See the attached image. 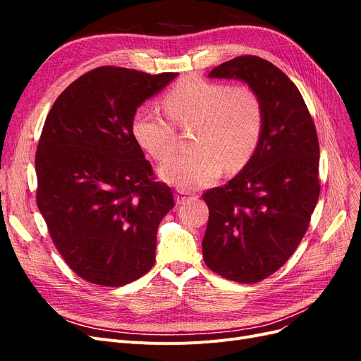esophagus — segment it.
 I'll list each match as a JSON object with an SVG mask.
<instances>
[{
	"label": "esophagus",
	"instance_id": "34e87169",
	"mask_svg": "<svg viewBox=\"0 0 361 361\" xmlns=\"http://www.w3.org/2000/svg\"><path fill=\"white\" fill-rule=\"evenodd\" d=\"M188 199H190V195L183 191H176V194H174V200H176V204H183Z\"/></svg>",
	"mask_w": 361,
	"mask_h": 361
}]
</instances>
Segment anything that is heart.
<instances>
[{
    "label": "heart",
    "mask_w": 361,
    "mask_h": 361,
    "mask_svg": "<svg viewBox=\"0 0 361 361\" xmlns=\"http://www.w3.org/2000/svg\"><path fill=\"white\" fill-rule=\"evenodd\" d=\"M162 104L175 125L194 126L195 149L171 157L159 167L161 178L183 191L211 185L221 174L223 166L227 170L243 169L257 149L264 106L248 85L227 87L188 76L173 87ZM171 123L152 108L140 106L130 128L140 146L162 161L176 147V128Z\"/></svg>",
    "instance_id": "obj_1"
}]
</instances>
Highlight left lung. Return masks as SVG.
Returning <instances> with one entry per match:
<instances>
[{
	"mask_svg": "<svg viewBox=\"0 0 361 361\" xmlns=\"http://www.w3.org/2000/svg\"><path fill=\"white\" fill-rule=\"evenodd\" d=\"M209 78L248 84L264 106L253 157L224 187L203 194L204 264L227 280L256 283L286 264L307 231L321 190L319 141L297 85L272 63L236 57Z\"/></svg>",
	"mask_w": 361,
	"mask_h": 361,
	"instance_id": "1",
	"label": "left lung"
}]
</instances>
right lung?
Returning <instances> with one entry per match:
<instances>
[{
	"label": "right lung",
	"mask_w": 361,
	"mask_h": 361,
	"mask_svg": "<svg viewBox=\"0 0 361 361\" xmlns=\"http://www.w3.org/2000/svg\"><path fill=\"white\" fill-rule=\"evenodd\" d=\"M178 73L102 66L54 102L36 152L37 207L52 243L81 279L123 286L154 267L173 192L133 134V116Z\"/></svg>",
	"instance_id": "1"
}]
</instances>
